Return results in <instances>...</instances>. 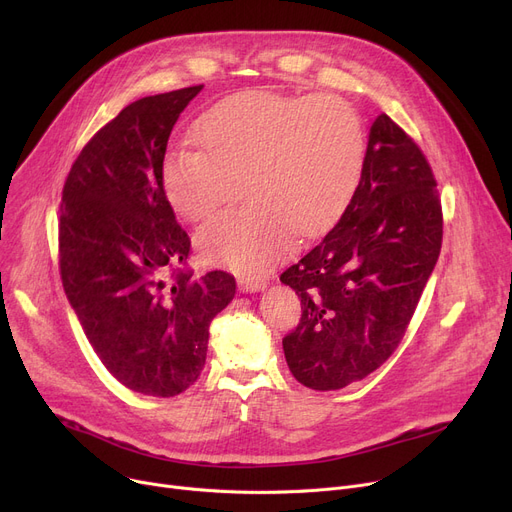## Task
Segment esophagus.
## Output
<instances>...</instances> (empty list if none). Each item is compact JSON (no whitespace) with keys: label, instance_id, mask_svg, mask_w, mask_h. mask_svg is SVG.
I'll list each match as a JSON object with an SVG mask.
<instances>
[{"label":"esophagus","instance_id":"1","mask_svg":"<svg viewBox=\"0 0 512 512\" xmlns=\"http://www.w3.org/2000/svg\"><path fill=\"white\" fill-rule=\"evenodd\" d=\"M267 286L265 278H255V276H242L238 278V288L242 292H257V290H263Z\"/></svg>","mask_w":512,"mask_h":512}]
</instances>
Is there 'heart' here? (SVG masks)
Returning <instances> with one entry per match:
<instances>
[{
  "instance_id": "b5f03b06",
  "label": "heart",
  "mask_w": 512,
  "mask_h": 512,
  "mask_svg": "<svg viewBox=\"0 0 512 512\" xmlns=\"http://www.w3.org/2000/svg\"><path fill=\"white\" fill-rule=\"evenodd\" d=\"M199 139L170 145L161 164L170 205L184 220L218 211L242 176L251 197L197 232L199 253L242 274H261L294 238L332 228L365 168L363 124L332 95L249 91L201 116Z\"/></svg>"
}]
</instances>
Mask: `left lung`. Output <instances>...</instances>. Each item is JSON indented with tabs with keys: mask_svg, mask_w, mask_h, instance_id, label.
<instances>
[{
	"mask_svg": "<svg viewBox=\"0 0 512 512\" xmlns=\"http://www.w3.org/2000/svg\"><path fill=\"white\" fill-rule=\"evenodd\" d=\"M442 234L432 166L409 134L380 114L340 222L280 276L303 309L299 326L282 338L294 378L328 392L382 367L411 324Z\"/></svg>",
	"mask_w": 512,
	"mask_h": 512,
	"instance_id": "left-lung-1",
	"label": "left lung"
}]
</instances>
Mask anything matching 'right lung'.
Returning a JSON list of instances; mask_svg holds the SVG:
<instances>
[{
    "instance_id": "right-lung-1",
    "label": "right lung",
    "mask_w": 512,
    "mask_h": 512,
    "mask_svg": "<svg viewBox=\"0 0 512 512\" xmlns=\"http://www.w3.org/2000/svg\"><path fill=\"white\" fill-rule=\"evenodd\" d=\"M201 89L126 105L78 153L60 203V276L87 340L120 384L161 398L197 382L209 324L236 292L234 276L188 267L161 184L170 132Z\"/></svg>"
}]
</instances>
